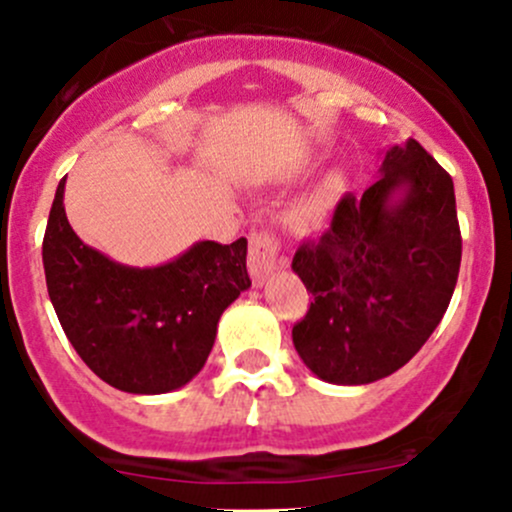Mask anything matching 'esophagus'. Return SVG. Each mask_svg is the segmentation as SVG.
Here are the masks:
<instances>
[{
  "instance_id": "1",
  "label": "esophagus",
  "mask_w": 512,
  "mask_h": 512,
  "mask_svg": "<svg viewBox=\"0 0 512 512\" xmlns=\"http://www.w3.org/2000/svg\"><path fill=\"white\" fill-rule=\"evenodd\" d=\"M277 240L267 232H252L250 235V252H247V265H250V277L255 285H265L267 277L280 267L277 260Z\"/></svg>"
}]
</instances>
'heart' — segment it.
<instances>
[{
	"instance_id": "b5f03b06",
	"label": "heart",
	"mask_w": 512,
	"mask_h": 512,
	"mask_svg": "<svg viewBox=\"0 0 512 512\" xmlns=\"http://www.w3.org/2000/svg\"><path fill=\"white\" fill-rule=\"evenodd\" d=\"M344 190H347V175L342 170H332L329 175H324L322 183L312 193H307L297 203L289 205L285 215H282V225L289 232H294V235H307V232L317 230L329 218V213H332L337 200L344 195Z\"/></svg>"
}]
</instances>
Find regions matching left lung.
Returning <instances> with one entry per match:
<instances>
[{
    "mask_svg": "<svg viewBox=\"0 0 512 512\" xmlns=\"http://www.w3.org/2000/svg\"><path fill=\"white\" fill-rule=\"evenodd\" d=\"M458 267L451 175L414 138L391 146L364 195H344L329 230L294 252L314 299L292 329L299 359L339 386L394 374L446 314Z\"/></svg>",
    "mask_w": 512,
    "mask_h": 512,
    "instance_id": "obj_1",
    "label": "left lung"
}]
</instances>
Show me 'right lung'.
<instances>
[{"mask_svg":"<svg viewBox=\"0 0 512 512\" xmlns=\"http://www.w3.org/2000/svg\"><path fill=\"white\" fill-rule=\"evenodd\" d=\"M66 178L46 223V289L71 347L128 394H168L200 374L223 312L252 285L247 240H200L156 267H131L86 245L66 220Z\"/></svg>","mask_w":512,"mask_h":512,"instance_id":"obj_1","label":"right lung"}]
</instances>
